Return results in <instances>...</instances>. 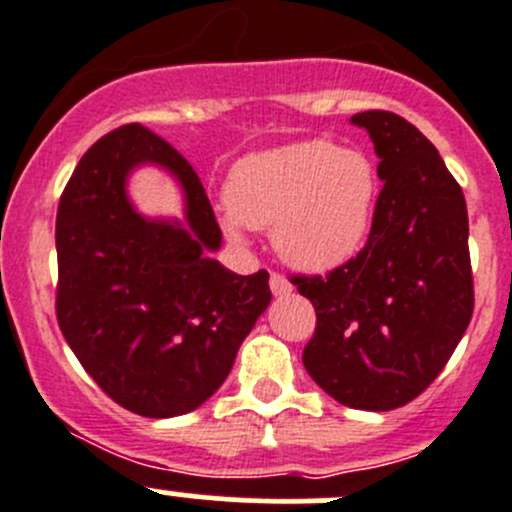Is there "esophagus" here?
I'll return each mask as SVG.
<instances>
[{
	"label": "esophagus",
	"instance_id": "obj_1",
	"mask_svg": "<svg viewBox=\"0 0 512 512\" xmlns=\"http://www.w3.org/2000/svg\"><path fill=\"white\" fill-rule=\"evenodd\" d=\"M270 289L275 297H285V294L292 292V282L287 280L285 275H280V272H272L270 275Z\"/></svg>",
	"mask_w": 512,
	"mask_h": 512
}]
</instances>
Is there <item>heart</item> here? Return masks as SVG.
<instances>
[{"instance_id": "obj_1", "label": "heart", "mask_w": 512, "mask_h": 512, "mask_svg": "<svg viewBox=\"0 0 512 512\" xmlns=\"http://www.w3.org/2000/svg\"><path fill=\"white\" fill-rule=\"evenodd\" d=\"M232 237L272 227L287 265L327 272L352 260L369 237L379 203V173L352 148L312 138L237 160L225 185Z\"/></svg>"}]
</instances>
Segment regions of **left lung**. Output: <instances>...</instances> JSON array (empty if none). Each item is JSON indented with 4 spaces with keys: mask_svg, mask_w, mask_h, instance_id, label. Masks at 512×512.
Returning <instances> with one entry per match:
<instances>
[{
    "mask_svg": "<svg viewBox=\"0 0 512 512\" xmlns=\"http://www.w3.org/2000/svg\"><path fill=\"white\" fill-rule=\"evenodd\" d=\"M379 156L364 250L327 277H292L314 304L307 374L349 409L414 401L456 352L473 314L468 210L433 143L389 111L352 116Z\"/></svg>",
    "mask_w": 512,
    "mask_h": 512,
    "instance_id": "8db88e82",
    "label": "left lung"
}]
</instances>
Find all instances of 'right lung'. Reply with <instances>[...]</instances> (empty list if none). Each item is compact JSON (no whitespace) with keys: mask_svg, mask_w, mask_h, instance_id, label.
I'll return each mask as SVG.
<instances>
[{"mask_svg":"<svg viewBox=\"0 0 512 512\" xmlns=\"http://www.w3.org/2000/svg\"><path fill=\"white\" fill-rule=\"evenodd\" d=\"M141 164L179 183L183 221L137 213L125 185ZM220 242L193 165L148 128H116L76 165L56 213V319L81 366L123 409L183 416L230 374L272 292L265 270L235 275L213 260Z\"/></svg>","mask_w":512,"mask_h":512,"instance_id":"right-lung-1","label":"right lung"}]
</instances>
